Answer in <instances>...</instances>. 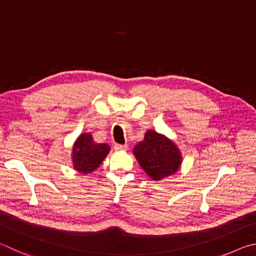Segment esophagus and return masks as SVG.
Wrapping results in <instances>:
<instances>
[{"label":"esophagus","instance_id":"1","mask_svg":"<svg viewBox=\"0 0 256 256\" xmlns=\"http://www.w3.org/2000/svg\"><path fill=\"white\" fill-rule=\"evenodd\" d=\"M127 148H128V145H120V144L114 145L116 150H127Z\"/></svg>","mask_w":256,"mask_h":256}]
</instances>
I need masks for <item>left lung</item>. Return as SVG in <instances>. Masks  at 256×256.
I'll return each instance as SVG.
<instances>
[{"label": "left lung", "instance_id": "obj_1", "mask_svg": "<svg viewBox=\"0 0 256 256\" xmlns=\"http://www.w3.org/2000/svg\"><path fill=\"white\" fill-rule=\"evenodd\" d=\"M134 155L145 173L154 181L178 172L182 163L181 152L176 144L154 130L146 132L144 140L134 147Z\"/></svg>", "mask_w": 256, "mask_h": 256}]
</instances>
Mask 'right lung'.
Wrapping results in <instances>:
<instances>
[{
  "label": "right lung",
  "mask_w": 256,
  "mask_h": 256,
  "mask_svg": "<svg viewBox=\"0 0 256 256\" xmlns=\"http://www.w3.org/2000/svg\"><path fill=\"white\" fill-rule=\"evenodd\" d=\"M109 152V145L94 142L91 134L84 132L74 142L72 152L73 166L82 174L91 173L100 166Z\"/></svg>",
  "instance_id": "obj_1"
}]
</instances>
